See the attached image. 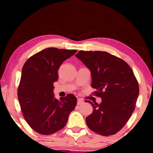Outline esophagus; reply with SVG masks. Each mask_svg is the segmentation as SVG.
I'll return each mask as SVG.
<instances>
[{"label":"esophagus","instance_id":"1","mask_svg":"<svg viewBox=\"0 0 153 153\" xmlns=\"http://www.w3.org/2000/svg\"><path fill=\"white\" fill-rule=\"evenodd\" d=\"M83 103V102L81 100L79 99L78 100H77V104H78V105H81V104H82Z\"/></svg>","mask_w":153,"mask_h":153}]
</instances>
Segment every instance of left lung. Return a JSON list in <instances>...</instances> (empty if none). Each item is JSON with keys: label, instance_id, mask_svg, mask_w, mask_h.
I'll return each instance as SVG.
<instances>
[{"label": "left lung", "instance_id": "obj_1", "mask_svg": "<svg viewBox=\"0 0 153 153\" xmlns=\"http://www.w3.org/2000/svg\"><path fill=\"white\" fill-rule=\"evenodd\" d=\"M91 72L94 94L100 104L86 100L93 111L85 118L88 127L102 136L114 135L125 126L136 106L139 83L128 64L106 51H79L76 54Z\"/></svg>", "mask_w": 153, "mask_h": 153}]
</instances>
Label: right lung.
Returning a JSON list of instances; mask_svg holds the SVG:
<instances>
[{"instance_id": "obj_1", "label": "right lung", "mask_w": 153, "mask_h": 153, "mask_svg": "<svg viewBox=\"0 0 153 153\" xmlns=\"http://www.w3.org/2000/svg\"><path fill=\"white\" fill-rule=\"evenodd\" d=\"M76 51L47 48L29 58L23 66L19 101L24 119L37 133L49 135L63 128L76 105L72 94L58 100L53 92L60 65Z\"/></svg>"}]
</instances>
